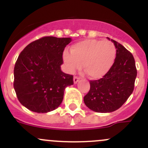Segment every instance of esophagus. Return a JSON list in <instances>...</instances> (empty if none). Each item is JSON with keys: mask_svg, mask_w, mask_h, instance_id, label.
I'll use <instances>...</instances> for the list:
<instances>
[{"mask_svg": "<svg viewBox=\"0 0 148 148\" xmlns=\"http://www.w3.org/2000/svg\"><path fill=\"white\" fill-rule=\"evenodd\" d=\"M79 80V78L78 77H74V83L77 84Z\"/></svg>", "mask_w": 148, "mask_h": 148, "instance_id": "esophagus-1", "label": "esophagus"}]
</instances>
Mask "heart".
Instances as JSON below:
<instances>
[{
  "label": "heart",
  "instance_id": "heart-1",
  "mask_svg": "<svg viewBox=\"0 0 148 148\" xmlns=\"http://www.w3.org/2000/svg\"><path fill=\"white\" fill-rule=\"evenodd\" d=\"M115 56V46L108 40H84L72 45L71 52L65 51L63 53L69 72H74L83 64L84 70L92 79L105 75L112 66Z\"/></svg>",
  "mask_w": 148,
  "mask_h": 148
}]
</instances>
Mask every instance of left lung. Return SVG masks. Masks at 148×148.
<instances>
[{
	"label": "left lung",
	"instance_id": "8db88e82",
	"mask_svg": "<svg viewBox=\"0 0 148 148\" xmlns=\"http://www.w3.org/2000/svg\"><path fill=\"white\" fill-rule=\"evenodd\" d=\"M111 41L117 51L114 64L102 78L89 81L90 89L84 97L86 107L96 112H112L118 110L130 96L135 86L137 69L133 56L122 44Z\"/></svg>",
	"mask_w": 148,
	"mask_h": 148
}]
</instances>
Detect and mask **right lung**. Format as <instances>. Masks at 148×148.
Here are the masks:
<instances>
[{"label":"right lung","instance_id":"right-lung-1","mask_svg":"<svg viewBox=\"0 0 148 148\" xmlns=\"http://www.w3.org/2000/svg\"><path fill=\"white\" fill-rule=\"evenodd\" d=\"M71 38L45 36L30 43L21 52L14 67L13 87L22 105L46 113L57 108L73 76L61 70L63 52Z\"/></svg>","mask_w":148,"mask_h":148}]
</instances>
